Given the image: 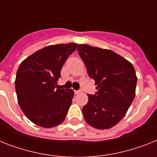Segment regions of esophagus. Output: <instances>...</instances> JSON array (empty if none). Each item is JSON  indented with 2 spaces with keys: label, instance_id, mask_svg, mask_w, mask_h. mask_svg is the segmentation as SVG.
<instances>
[{
  "label": "esophagus",
  "instance_id": "esophagus-1",
  "mask_svg": "<svg viewBox=\"0 0 157 157\" xmlns=\"http://www.w3.org/2000/svg\"><path fill=\"white\" fill-rule=\"evenodd\" d=\"M82 90H75V94H79V93H81Z\"/></svg>",
  "mask_w": 157,
  "mask_h": 157
}]
</instances>
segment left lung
<instances>
[{
	"label": "left lung",
	"mask_w": 157,
	"mask_h": 157,
	"mask_svg": "<svg viewBox=\"0 0 157 157\" xmlns=\"http://www.w3.org/2000/svg\"><path fill=\"white\" fill-rule=\"evenodd\" d=\"M78 53L94 80L96 93L87 94L84 119L97 129H107L122 120L136 94L137 78L132 64L109 50L78 45Z\"/></svg>",
	"instance_id": "obj_1"
}]
</instances>
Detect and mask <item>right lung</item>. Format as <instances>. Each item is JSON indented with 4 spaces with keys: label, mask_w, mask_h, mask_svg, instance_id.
I'll return each instance as SVG.
<instances>
[{
    "label": "right lung",
    "mask_w": 157,
    "mask_h": 157,
    "mask_svg": "<svg viewBox=\"0 0 157 157\" xmlns=\"http://www.w3.org/2000/svg\"><path fill=\"white\" fill-rule=\"evenodd\" d=\"M77 44H58L37 50L21 63L15 88L21 109L33 124L53 128L64 121L71 107L72 89H58L57 81Z\"/></svg>",
    "instance_id": "right-lung-1"
}]
</instances>
